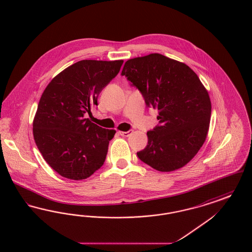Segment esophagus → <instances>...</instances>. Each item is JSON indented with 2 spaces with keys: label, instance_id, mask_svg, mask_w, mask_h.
Returning a JSON list of instances; mask_svg holds the SVG:
<instances>
[{
  "label": "esophagus",
  "instance_id": "34e87169",
  "mask_svg": "<svg viewBox=\"0 0 252 252\" xmlns=\"http://www.w3.org/2000/svg\"><path fill=\"white\" fill-rule=\"evenodd\" d=\"M132 130H128V131H119V134L121 136H124V137H128L132 134Z\"/></svg>",
  "mask_w": 252,
  "mask_h": 252
}]
</instances>
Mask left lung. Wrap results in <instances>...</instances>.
<instances>
[{"mask_svg": "<svg viewBox=\"0 0 252 252\" xmlns=\"http://www.w3.org/2000/svg\"><path fill=\"white\" fill-rule=\"evenodd\" d=\"M121 75L138 89L147 108H158V125L137 156L154 169L171 172L187 164L203 145L212 106L196 73L159 54L127 60Z\"/></svg>", "mask_w": 252, "mask_h": 252, "instance_id": "left-lung-1", "label": "left lung"}]
</instances>
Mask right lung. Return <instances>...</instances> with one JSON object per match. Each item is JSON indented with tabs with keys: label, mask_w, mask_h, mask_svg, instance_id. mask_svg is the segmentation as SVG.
I'll list each match as a JSON object with an SVG mask.
<instances>
[{
	"label": "right lung",
	"mask_w": 252,
	"mask_h": 252,
	"mask_svg": "<svg viewBox=\"0 0 252 252\" xmlns=\"http://www.w3.org/2000/svg\"><path fill=\"white\" fill-rule=\"evenodd\" d=\"M123 60H81L46 87L33 123L36 146L60 176L85 180L101 167L115 130L92 123L87 114L102 90L118 74Z\"/></svg>",
	"instance_id": "add662e5"
}]
</instances>
